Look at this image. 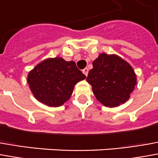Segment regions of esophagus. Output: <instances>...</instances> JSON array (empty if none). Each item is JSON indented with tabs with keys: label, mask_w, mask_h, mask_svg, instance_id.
<instances>
[{
	"label": "esophagus",
	"mask_w": 158,
	"mask_h": 158,
	"mask_svg": "<svg viewBox=\"0 0 158 158\" xmlns=\"http://www.w3.org/2000/svg\"><path fill=\"white\" fill-rule=\"evenodd\" d=\"M82 72L84 73V75H85L86 77L88 76V73H89V69L88 68H85L83 70H82Z\"/></svg>",
	"instance_id": "34e87169"
}]
</instances>
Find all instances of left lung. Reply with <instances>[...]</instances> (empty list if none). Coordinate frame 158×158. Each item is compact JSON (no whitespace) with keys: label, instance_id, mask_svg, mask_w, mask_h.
<instances>
[{"label":"left lung","instance_id":"left-lung-1","mask_svg":"<svg viewBox=\"0 0 158 158\" xmlns=\"http://www.w3.org/2000/svg\"><path fill=\"white\" fill-rule=\"evenodd\" d=\"M87 81L92 86L96 99L108 107L127 102L137 83L131 65L119 56L105 53L93 62Z\"/></svg>","mask_w":158,"mask_h":158}]
</instances>
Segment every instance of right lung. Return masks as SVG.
Returning <instances> with one entry per match:
<instances>
[{"instance_id": "add662e5", "label": "right lung", "mask_w": 158, "mask_h": 158, "mask_svg": "<svg viewBox=\"0 0 158 158\" xmlns=\"http://www.w3.org/2000/svg\"><path fill=\"white\" fill-rule=\"evenodd\" d=\"M85 78L74 61L55 57L37 65L28 74L27 82L38 101L49 106H59L70 98L77 82Z\"/></svg>"}]
</instances>
